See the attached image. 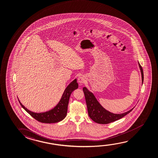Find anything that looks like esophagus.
<instances>
[{"mask_svg":"<svg viewBox=\"0 0 158 158\" xmlns=\"http://www.w3.org/2000/svg\"><path fill=\"white\" fill-rule=\"evenodd\" d=\"M78 82H79L80 84H84V82H85V81H86V79H85V77L84 76H80L79 78H78Z\"/></svg>","mask_w":158,"mask_h":158,"instance_id":"1","label":"esophagus"}]
</instances>
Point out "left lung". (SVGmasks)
<instances>
[{
  "instance_id": "obj_1",
  "label": "left lung",
  "mask_w": 158,
  "mask_h": 158,
  "mask_svg": "<svg viewBox=\"0 0 158 158\" xmlns=\"http://www.w3.org/2000/svg\"><path fill=\"white\" fill-rule=\"evenodd\" d=\"M139 69L142 75V82H143V71L142 66L139 63ZM85 100L87 105L88 114L94 122L99 124H108L116 121L125 116L131 112L133 109L121 114H115L105 110L97 101L94 94L89 92L86 87L83 88Z\"/></svg>"
}]
</instances>
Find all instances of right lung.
Returning a JSON list of instances; mask_svg holds the SVG:
<instances>
[{
  "mask_svg": "<svg viewBox=\"0 0 158 158\" xmlns=\"http://www.w3.org/2000/svg\"><path fill=\"white\" fill-rule=\"evenodd\" d=\"M78 84L76 79L66 88L61 98L57 105L55 108H53V109L47 112L41 113L32 112L25 108V106L22 104L19 99V101L22 107L33 118L36 119L37 121L45 123H57L58 122L63 120L66 116L67 107L71 94L74 90L78 89Z\"/></svg>",
  "mask_w": 158,
  "mask_h": 158,
  "instance_id": "obj_1",
  "label": "right lung"
}]
</instances>
